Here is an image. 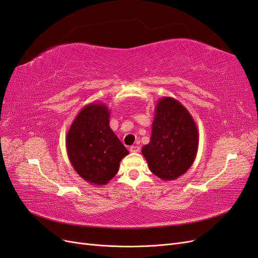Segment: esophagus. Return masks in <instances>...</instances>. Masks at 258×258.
I'll return each mask as SVG.
<instances>
[{
  "mask_svg": "<svg viewBox=\"0 0 258 258\" xmlns=\"http://www.w3.org/2000/svg\"><path fill=\"white\" fill-rule=\"evenodd\" d=\"M140 150H141L140 146H131L130 147L131 153H140Z\"/></svg>",
  "mask_w": 258,
  "mask_h": 258,
  "instance_id": "obj_1",
  "label": "esophagus"
}]
</instances>
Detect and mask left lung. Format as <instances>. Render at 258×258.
Returning <instances> with one entry per match:
<instances>
[{"label": "left lung", "instance_id": "1", "mask_svg": "<svg viewBox=\"0 0 258 258\" xmlns=\"http://www.w3.org/2000/svg\"><path fill=\"white\" fill-rule=\"evenodd\" d=\"M198 130L188 110L171 97L157 102L149 144L142 148L149 170L163 181L176 180L192 167Z\"/></svg>", "mask_w": 258, "mask_h": 258}]
</instances>
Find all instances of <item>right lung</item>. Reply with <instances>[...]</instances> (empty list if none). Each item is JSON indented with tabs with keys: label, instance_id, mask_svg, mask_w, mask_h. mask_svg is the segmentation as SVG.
<instances>
[{
	"label": "right lung",
	"instance_id": "add662e5",
	"mask_svg": "<svg viewBox=\"0 0 258 258\" xmlns=\"http://www.w3.org/2000/svg\"><path fill=\"white\" fill-rule=\"evenodd\" d=\"M110 113L102 102L85 105L66 134V151L73 168L92 185H105L128 155L110 127Z\"/></svg>",
	"mask_w": 258,
	"mask_h": 258
}]
</instances>
